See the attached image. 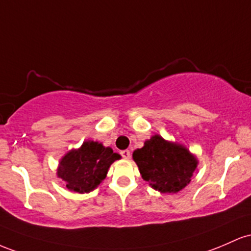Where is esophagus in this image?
Returning a JSON list of instances; mask_svg holds the SVG:
<instances>
[{
	"instance_id": "esophagus-1",
	"label": "esophagus",
	"mask_w": 251,
	"mask_h": 251,
	"mask_svg": "<svg viewBox=\"0 0 251 251\" xmlns=\"http://www.w3.org/2000/svg\"><path fill=\"white\" fill-rule=\"evenodd\" d=\"M121 154H122V156L125 157V159H129V157H130V151H128V149L122 151H121Z\"/></svg>"
}]
</instances>
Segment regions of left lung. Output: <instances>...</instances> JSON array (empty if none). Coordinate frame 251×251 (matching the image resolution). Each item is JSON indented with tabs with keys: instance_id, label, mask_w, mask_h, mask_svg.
Listing matches in <instances>:
<instances>
[{
	"instance_id": "obj_1",
	"label": "left lung",
	"mask_w": 251,
	"mask_h": 251,
	"mask_svg": "<svg viewBox=\"0 0 251 251\" xmlns=\"http://www.w3.org/2000/svg\"><path fill=\"white\" fill-rule=\"evenodd\" d=\"M133 160L142 179L160 193H178L186 187L199 163L184 145L157 134L145 141L142 148L135 149Z\"/></svg>"
}]
</instances>
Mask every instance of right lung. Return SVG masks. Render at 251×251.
Returning <instances> with one entry per match:
<instances>
[{
	"mask_svg": "<svg viewBox=\"0 0 251 251\" xmlns=\"http://www.w3.org/2000/svg\"><path fill=\"white\" fill-rule=\"evenodd\" d=\"M121 155L98 141H84L77 149H71L61 157L57 168L58 178L65 181L67 190L89 193L106 178L111 163Z\"/></svg>",
	"mask_w": 251,
	"mask_h": 251,
	"instance_id": "right-lung-1",
	"label": "right lung"
}]
</instances>
